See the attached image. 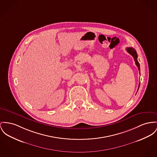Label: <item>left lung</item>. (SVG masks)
Segmentation results:
<instances>
[{"instance_id":"obj_1","label":"left lung","mask_w":157,"mask_h":157,"mask_svg":"<svg viewBox=\"0 0 157 157\" xmlns=\"http://www.w3.org/2000/svg\"><path fill=\"white\" fill-rule=\"evenodd\" d=\"M126 51H127V52L129 53L133 57L134 60L135 61L136 66L137 67L139 71H140V65H139V63L138 61H137V52H136V50L134 48H126ZM139 73H140V72H139ZM139 86H140V83L139 84L138 89L139 88Z\"/></svg>"}]
</instances>
